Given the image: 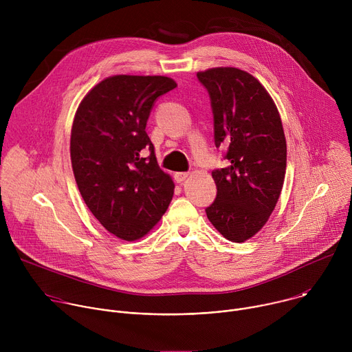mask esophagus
<instances>
[{"label": "esophagus", "instance_id": "obj_1", "mask_svg": "<svg viewBox=\"0 0 352 352\" xmlns=\"http://www.w3.org/2000/svg\"><path fill=\"white\" fill-rule=\"evenodd\" d=\"M188 177H189V173H175V174H174V178H175L177 182H182V181H185Z\"/></svg>", "mask_w": 352, "mask_h": 352}]
</instances>
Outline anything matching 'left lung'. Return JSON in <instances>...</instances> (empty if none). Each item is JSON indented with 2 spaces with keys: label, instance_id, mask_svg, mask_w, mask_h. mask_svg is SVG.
Wrapping results in <instances>:
<instances>
[{
  "label": "left lung",
  "instance_id": "8db88e82",
  "mask_svg": "<svg viewBox=\"0 0 352 352\" xmlns=\"http://www.w3.org/2000/svg\"><path fill=\"white\" fill-rule=\"evenodd\" d=\"M196 76L210 97L214 144L227 146V166L212 171L217 195L206 214L224 238L243 242L266 224L283 189L281 118L266 89L245 71L213 68Z\"/></svg>",
  "mask_w": 352,
  "mask_h": 352
}]
</instances>
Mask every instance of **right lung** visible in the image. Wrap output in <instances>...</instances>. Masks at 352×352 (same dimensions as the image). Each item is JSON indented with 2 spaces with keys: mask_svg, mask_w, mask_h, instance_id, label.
Wrapping results in <instances>:
<instances>
[{
  "mask_svg": "<svg viewBox=\"0 0 352 352\" xmlns=\"http://www.w3.org/2000/svg\"><path fill=\"white\" fill-rule=\"evenodd\" d=\"M175 87L167 76L116 75L96 85L75 114L71 162L79 192L100 224L121 239L146 235L173 199L174 182L157 164L146 124L156 100Z\"/></svg>",
  "mask_w": 352,
  "mask_h": 352,
  "instance_id": "add662e5",
  "label": "right lung"
}]
</instances>
